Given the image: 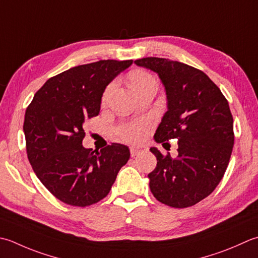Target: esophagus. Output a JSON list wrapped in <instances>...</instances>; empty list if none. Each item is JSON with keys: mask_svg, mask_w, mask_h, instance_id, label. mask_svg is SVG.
Listing matches in <instances>:
<instances>
[{"mask_svg": "<svg viewBox=\"0 0 258 258\" xmlns=\"http://www.w3.org/2000/svg\"><path fill=\"white\" fill-rule=\"evenodd\" d=\"M145 150H146L145 146H142V145H139V146H131V148H130L131 155H132V156H136L138 154L144 152Z\"/></svg>", "mask_w": 258, "mask_h": 258, "instance_id": "34e87169", "label": "esophagus"}]
</instances>
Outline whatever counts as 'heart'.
<instances>
[{
  "label": "heart",
  "mask_w": 258,
  "mask_h": 258,
  "mask_svg": "<svg viewBox=\"0 0 258 258\" xmlns=\"http://www.w3.org/2000/svg\"><path fill=\"white\" fill-rule=\"evenodd\" d=\"M131 82H132V86L135 90L140 89L143 86L148 85L150 83H154V78L151 76L149 73L145 72H136L131 76ZM115 87V82L110 83L107 88L105 89L104 95H103V102H106L107 98L109 97L110 93L113 92ZM150 120L149 119H143L139 120V122H131L117 126L115 128V132L117 134L120 139L125 141H128V142H138V141L142 138L143 133L146 130L150 127Z\"/></svg>",
  "instance_id": "1"
}]
</instances>
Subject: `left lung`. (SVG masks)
Instances as JSON below:
<instances>
[{
	"mask_svg": "<svg viewBox=\"0 0 258 258\" xmlns=\"http://www.w3.org/2000/svg\"><path fill=\"white\" fill-rule=\"evenodd\" d=\"M159 75L168 110L154 140L178 139V156L151 148L158 160L149 173L151 192L160 203L186 208L208 197L219 184L234 146V119L220 89L201 70L165 58L135 60Z\"/></svg>",
	"mask_w": 258,
	"mask_h": 258,
	"instance_id": "left-lung-1",
	"label": "left lung"
}]
</instances>
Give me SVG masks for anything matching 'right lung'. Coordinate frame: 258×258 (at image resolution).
Masks as SVG:
<instances>
[{
    "instance_id": "right-lung-1",
    "label": "right lung",
    "mask_w": 258,
    "mask_h": 258,
    "mask_svg": "<svg viewBox=\"0 0 258 258\" xmlns=\"http://www.w3.org/2000/svg\"><path fill=\"white\" fill-rule=\"evenodd\" d=\"M133 60H99L49 78L25 110L23 131L34 173L55 198L86 207L108 195L130 150L85 149L84 123L99 114L105 88Z\"/></svg>"
}]
</instances>
